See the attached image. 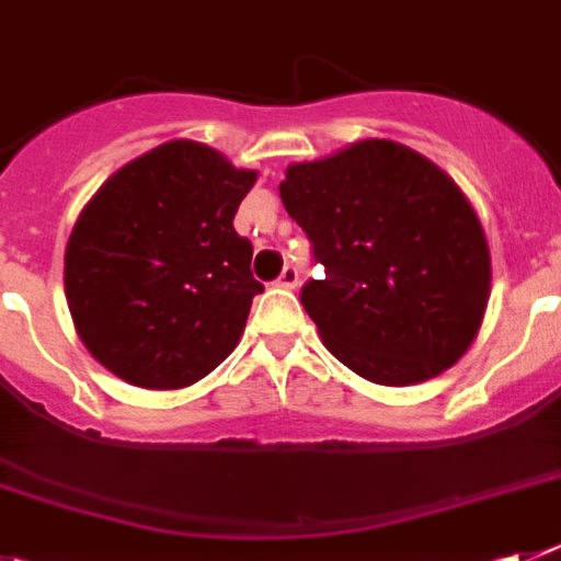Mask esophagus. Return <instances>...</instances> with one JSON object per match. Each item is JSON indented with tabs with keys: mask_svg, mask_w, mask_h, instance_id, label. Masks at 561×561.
<instances>
[{
	"mask_svg": "<svg viewBox=\"0 0 561 561\" xmlns=\"http://www.w3.org/2000/svg\"><path fill=\"white\" fill-rule=\"evenodd\" d=\"M280 289H295L297 284H300V275H297L295 266H284V272H280V277L275 280Z\"/></svg>",
	"mask_w": 561,
	"mask_h": 561,
	"instance_id": "34e87169",
	"label": "esophagus"
}]
</instances>
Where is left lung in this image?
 <instances>
[{"label": "left lung", "instance_id": "8db88e82", "mask_svg": "<svg viewBox=\"0 0 561 561\" xmlns=\"http://www.w3.org/2000/svg\"><path fill=\"white\" fill-rule=\"evenodd\" d=\"M280 199L325 266L300 300L344 367L409 387L465 356L490 302V244L470 199L434 161L364 138L289 163Z\"/></svg>", "mask_w": 561, "mask_h": 561}]
</instances>
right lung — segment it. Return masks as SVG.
I'll return each mask as SVG.
<instances>
[{"label":"right lung","mask_w":561,"mask_h":561,"mask_svg":"<svg viewBox=\"0 0 561 561\" xmlns=\"http://www.w3.org/2000/svg\"><path fill=\"white\" fill-rule=\"evenodd\" d=\"M255 180V169L178 138L113 172L80 210L66 302L85 351L116 378L183 389L233 353L264 291L253 244L233 230Z\"/></svg>","instance_id":"right-lung-1"}]
</instances>
